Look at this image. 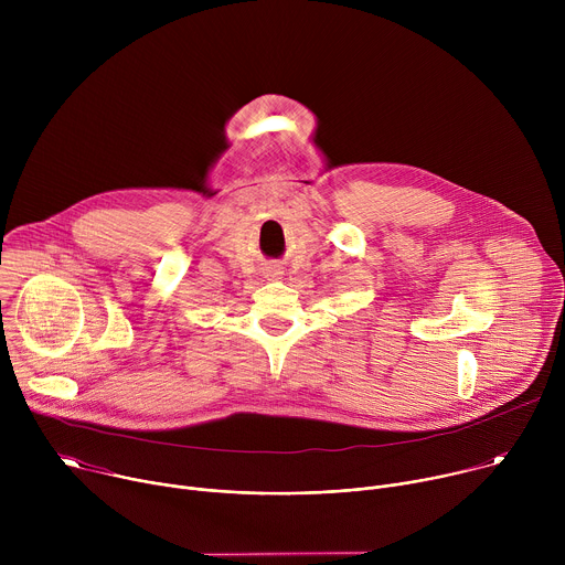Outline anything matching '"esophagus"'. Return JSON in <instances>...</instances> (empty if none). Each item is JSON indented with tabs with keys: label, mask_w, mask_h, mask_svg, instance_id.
Listing matches in <instances>:
<instances>
[{
	"label": "esophagus",
	"mask_w": 565,
	"mask_h": 565,
	"mask_svg": "<svg viewBox=\"0 0 565 565\" xmlns=\"http://www.w3.org/2000/svg\"><path fill=\"white\" fill-rule=\"evenodd\" d=\"M279 275H281V273H275V275H273V277H279Z\"/></svg>",
	"instance_id": "obj_1"
}]
</instances>
